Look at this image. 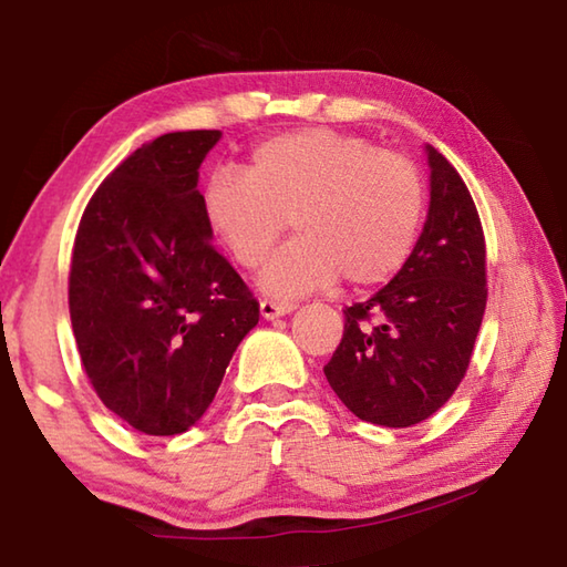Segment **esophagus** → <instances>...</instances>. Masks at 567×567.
Returning a JSON list of instances; mask_svg holds the SVG:
<instances>
[{
  "label": "esophagus",
  "mask_w": 567,
  "mask_h": 567,
  "mask_svg": "<svg viewBox=\"0 0 567 567\" xmlns=\"http://www.w3.org/2000/svg\"><path fill=\"white\" fill-rule=\"evenodd\" d=\"M295 307H297L295 302H275V300H262V302H260V312H262V318H265V320H275V318H280V315L292 312Z\"/></svg>",
  "instance_id": "obj_1"
}]
</instances>
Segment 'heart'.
Masks as SVG:
<instances>
[{"label": "heart", "mask_w": 567, "mask_h": 567, "mask_svg": "<svg viewBox=\"0 0 567 567\" xmlns=\"http://www.w3.org/2000/svg\"><path fill=\"white\" fill-rule=\"evenodd\" d=\"M199 205L209 233L245 270L265 265L292 217L300 237L272 257L262 287L295 297L340 275L350 287L392 280L417 247L427 187L408 155L307 127L257 142L245 169H215Z\"/></svg>", "instance_id": "heart-1"}]
</instances>
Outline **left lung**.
Listing matches in <instances>:
<instances>
[{"label":"left lung","instance_id":"8db88e82","mask_svg":"<svg viewBox=\"0 0 567 567\" xmlns=\"http://www.w3.org/2000/svg\"><path fill=\"white\" fill-rule=\"evenodd\" d=\"M430 213L408 265L370 300L344 307L324 378L364 422L410 427L463 382L487 302L485 235L463 177L427 147Z\"/></svg>","mask_w":567,"mask_h":567}]
</instances>
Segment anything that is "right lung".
<instances>
[{
  "label": "right lung",
  "instance_id": "add662e5",
  "mask_svg": "<svg viewBox=\"0 0 567 567\" xmlns=\"http://www.w3.org/2000/svg\"><path fill=\"white\" fill-rule=\"evenodd\" d=\"M219 130L169 132L114 167L84 207L70 318L102 405L145 435L205 415L260 302L209 243L199 165Z\"/></svg>",
  "mask_w": 567,
  "mask_h": 567
}]
</instances>
